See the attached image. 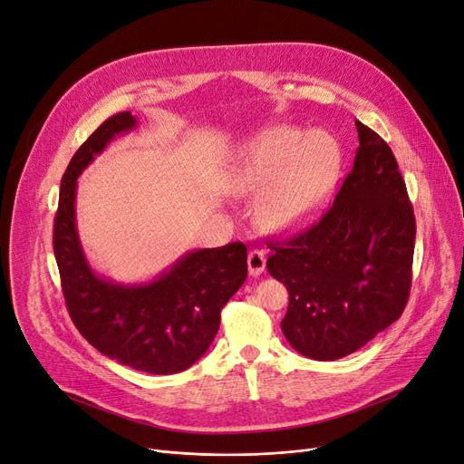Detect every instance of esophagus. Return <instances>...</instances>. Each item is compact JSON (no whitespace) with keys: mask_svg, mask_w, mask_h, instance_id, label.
Wrapping results in <instances>:
<instances>
[{"mask_svg":"<svg viewBox=\"0 0 464 464\" xmlns=\"http://www.w3.org/2000/svg\"><path fill=\"white\" fill-rule=\"evenodd\" d=\"M265 265H266V256L263 249H251L249 256H247V269L251 276H259L265 271Z\"/></svg>","mask_w":464,"mask_h":464,"instance_id":"1","label":"esophagus"}]
</instances>
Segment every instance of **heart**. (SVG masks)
<instances>
[{"instance_id": "obj_1", "label": "heart", "mask_w": 464, "mask_h": 464, "mask_svg": "<svg viewBox=\"0 0 464 464\" xmlns=\"http://www.w3.org/2000/svg\"><path fill=\"white\" fill-rule=\"evenodd\" d=\"M343 152L327 133L298 128L266 130L237 154L230 176L237 195H259L256 218L269 232H294L310 224L329 201Z\"/></svg>"}]
</instances>
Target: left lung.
<instances>
[{
  "label": "left lung",
  "instance_id": "1",
  "mask_svg": "<svg viewBox=\"0 0 464 464\" xmlns=\"http://www.w3.org/2000/svg\"><path fill=\"white\" fill-rule=\"evenodd\" d=\"M353 172L319 222L269 244L266 271L288 288L280 321L300 354L331 362L395 323L412 283L416 220L391 147L356 121Z\"/></svg>",
  "mask_w": 464,
  "mask_h": 464
}]
</instances>
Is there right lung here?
<instances>
[{
    "label": "right lung",
    "mask_w": 464,
    "mask_h": 464,
    "mask_svg": "<svg viewBox=\"0 0 464 464\" xmlns=\"http://www.w3.org/2000/svg\"><path fill=\"white\" fill-rule=\"evenodd\" d=\"M135 125L131 111H120L73 154L62 178L53 254L67 312L98 353L139 372L170 375L193 366L213 343L220 310L247 276V249L242 242L195 249L141 285H120L92 271L77 232V178Z\"/></svg>",
    "instance_id": "add662e5"
}]
</instances>
